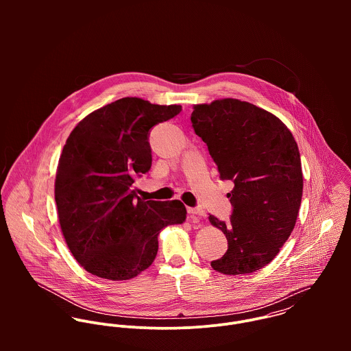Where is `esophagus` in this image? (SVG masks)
Here are the masks:
<instances>
[{
    "instance_id": "esophagus-1",
    "label": "esophagus",
    "mask_w": 351,
    "mask_h": 351,
    "mask_svg": "<svg viewBox=\"0 0 351 351\" xmlns=\"http://www.w3.org/2000/svg\"><path fill=\"white\" fill-rule=\"evenodd\" d=\"M188 213L193 220H199V217L204 215V209L197 206V208H188Z\"/></svg>"
}]
</instances>
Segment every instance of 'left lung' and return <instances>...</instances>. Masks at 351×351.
<instances>
[{"label":"left lung","instance_id":"8db88e82","mask_svg":"<svg viewBox=\"0 0 351 351\" xmlns=\"http://www.w3.org/2000/svg\"><path fill=\"white\" fill-rule=\"evenodd\" d=\"M192 127L234 182L230 221L209 215L227 238L226 254L210 262L223 274H247L274 259L295 228L302 196L300 152L274 114L250 102L224 99L195 105Z\"/></svg>","mask_w":351,"mask_h":351}]
</instances>
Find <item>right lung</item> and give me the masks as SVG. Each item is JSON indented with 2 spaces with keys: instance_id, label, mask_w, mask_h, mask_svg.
Returning <instances> with one entry per match:
<instances>
[{
  "instance_id": "add662e5",
  "label": "right lung",
  "mask_w": 351,
  "mask_h": 351,
  "mask_svg": "<svg viewBox=\"0 0 351 351\" xmlns=\"http://www.w3.org/2000/svg\"><path fill=\"white\" fill-rule=\"evenodd\" d=\"M181 110L124 97L88 114L67 138L55 201L66 243L86 271L136 277L154 262L160 230L185 221L181 201L141 200L134 186L151 169V128Z\"/></svg>"
}]
</instances>
